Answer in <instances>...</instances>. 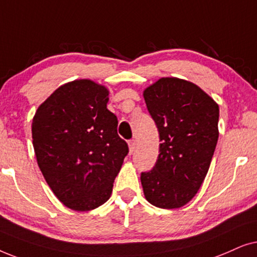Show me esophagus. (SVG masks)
Here are the masks:
<instances>
[{"label":"esophagus","mask_w":257,"mask_h":257,"mask_svg":"<svg viewBox=\"0 0 257 257\" xmlns=\"http://www.w3.org/2000/svg\"><path fill=\"white\" fill-rule=\"evenodd\" d=\"M128 145H129V150H131V153L134 152L135 148H136V141H135V140H131V141L128 142Z\"/></svg>","instance_id":"34e87169"}]
</instances>
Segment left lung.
<instances>
[{
	"instance_id": "1",
	"label": "left lung",
	"mask_w": 257,
	"mask_h": 257,
	"mask_svg": "<svg viewBox=\"0 0 257 257\" xmlns=\"http://www.w3.org/2000/svg\"><path fill=\"white\" fill-rule=\"evenodd\" d=\"M160 134L154 168L141 174L149 203L183 207L196 195L209 169L218 139V105L189 81L162 77L143 91Z\"/></svg>"
}]
</instances>
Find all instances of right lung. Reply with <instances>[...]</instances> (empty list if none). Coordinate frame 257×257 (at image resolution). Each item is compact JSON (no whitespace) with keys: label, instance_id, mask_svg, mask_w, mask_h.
Returning <instances> with one entry per match:
<instances>
[{"label":"right lung","instance_id":"1","mask_svg":"<svg viewBox=\"0 0 257 257\" xmlns=\"http://www.w3.org/2000/svg\"><path fill=\"white\" fill-rule=\"evenodd\" d=\"M109 91L91 80L57 88L33 118V146L48 186L64 206L88 211L107 202L128 154Z\"/></svg>","mask_w":257,"mask_h":257}]
</instances>
